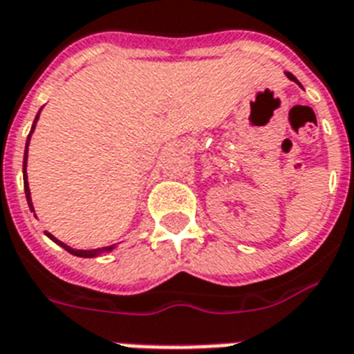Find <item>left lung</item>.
Segmentation results:
<instances>
[{
	"mask_svg": "<svg viewBox=\"0 0 354 354\" xmlns=\"http://www.w3.org/2000/svg\"><path fill=\"white\" fill-rule=\"evenodd\" d=\"M286 77H288V79H290V80H296V77H294V75H292V73H286ZM296 82H297V80H296Z\"/></svg>",
	"mask_w": 354,
	"mask_h": 354,
	"instance_id": "1",
	"label": "left lung"
}]
</instances>
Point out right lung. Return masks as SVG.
Masks as SVG:
<instances>
[{
	"label": "right lung",
	"mask_w": 354,
	"mask_h": 354,
	"mask_svg": "<svg viewBox=\"0 0 354 354\" xmlns=\"http://www.w3.org/2000/svg\"><path fill=\"white\" fill-rule=\"evenodd\" d=\"M38 115H40V112H38ZM38 115H36L35 122H32V128H30L29 138H27V143H25V156H24V187H25V196H27V204H29V209L30 211H35V207H32V200H30V191H29V183H27V171H25V167H27V147H29L30 133L35 132V127H36V121H38ZM47 236H49L51 241L57 242L58 246H62L64 250H66V252L73 253V255H77V257H95L97 253L110 252V250H113V246L99 248V250H73V248H69L68 244H64V242H60V241H58V239H55V236H53L51 233H47Z\"/></svg>",
	"instance_id": "obj_1"
}]
</instances>
